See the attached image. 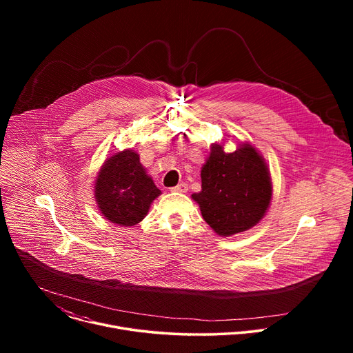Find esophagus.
Listing matches in <instances>:
<instances>
[{"instance_id": "1", "label": "esophagus", "mask_w": 353, "mask_h": 353, "mask_svg": "<svg viewBox=\"0 0 353 353\" xmlns=\"http://www.w3.org/2000/svg\"><path fill=\"white\" fill-rule=\"evenodd\" d=\"M187 190H188V184H185V183H180L172 188V191H174V192H187Z\"/></svg>"}]
</instances>
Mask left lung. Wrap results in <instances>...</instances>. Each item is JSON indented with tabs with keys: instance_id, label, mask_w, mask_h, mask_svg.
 I'll return each mask as SVG.
<instances>
[{
	"instance_id": "1",
	"label": "left lung",
	"mask_w": 353,
	"mask_h": 353,
	"mask_svg": "<svg viewBox=\"0 0 353 353\" xmlns=\"http://www.w3.org/2000/svg\"><path fill=\"white\" fill-rule=\"evenodd\" d=\"M201 191L191 196L205 222L219 234L248 230L265 215L272 184L267 163L250 143H240L232 154L212 143L201 170Z\"/></svg>"
}]
</instances>
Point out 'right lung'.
I'll return each instance as SVG.
<instances>
[{
	"mask_svg": "<svg viewBox=\"0 0 353 353\" xmlns=\"http://www.w3.org/2000/svg\"><path fill=\"white\" fill-rule=\"evenodd\" d=\"M161 195L139 155L130 149L109 158L100 169L94 198L106 219L120 226H134L148 214L152 201Z\"/></svg>",
	"mask_w": 353,
	"mask_h": 353,
	"instance_id": "1",
	"label": "right lung"
}]
</instances>
